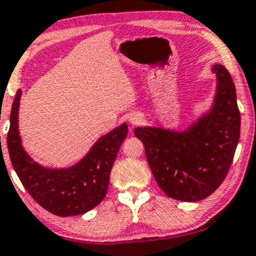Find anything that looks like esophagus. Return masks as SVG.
Masks as SVG:
<instances>
[{
	"label": "esophagus",
	"instance_id": "34e87169",
	"mask_svg": "<svg viewBox=\"0 0 256 256\" xmlns=\"http://www.w3.org/2000/svg\"><path fill=\"white\" fill-rule=\"evenodd\" d=\"M129 122H130V124L133 126V127H136V126L142 124V117L140 116V114H132L130 118H129Z\"/></svg>",
	"mask_w": 256,
	"mask_h": 256
}]
</instances>
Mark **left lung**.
I'll list each match as a JSON object with an SVG mask.
<instances>
[{
  "label": "left lung",
  "mask_w": 256,
  "mask_h": 256,
  "mask_svg": "<svg viewBox=\"0 0 256 256\" xmlns=\"http://www.w3.org/2000/svg\"><path fill=\"white\" fill-rule=\"evenodd\" d=\"M218 90L212 111L184 133L138 127L146 160L163 192L170 198L197 202L222 184L234 160L240 133V114L231 74L215 65Z\"/></svg>",
  "instance_id": "8db88e82"
}]
</instances>
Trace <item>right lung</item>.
Listing matches in <instances>:
<instances>
[{"instance_id":"obj_1","label":"right lung","mask_w":256,"mask_h":256,"mask_svg":"<svg viewBox=\"0 0 256 256\" xmlns=\"http://www.w3.org/2000/svg\"><path fill=\"white\" fill-rule=\"evenodd\" d=\"M22 90L14 98L7 136L8 152L14 170L31 197L46 210L58 216L87 213L104 200L117 154L128 133L120 126L96 142L81 162L68 169H48L37 164L24 151L18 130Z\"/></svg>"}]
</instances>
